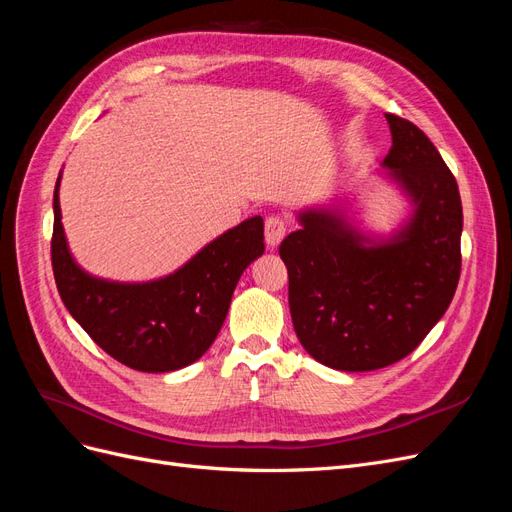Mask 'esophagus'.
<instances>
[{
  "instance_id": "esophagus-1",
  "label": "esophagus",
  "mask_w": 512,
  "mask_h": 512,
  "mask_svg": "<svg viewBox=\"0 0 512 512\" xmlns=\"http://www.w3.org/2000/svg\"><path fill=\"white\" fill-rule=\"evenodd\" d=\"M286 235V222L280 218V215H271V218L265 222V241L269 247H277L282 243Z\"/></svg>"
}]
</instances>
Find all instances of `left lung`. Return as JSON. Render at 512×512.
Here are the masks:
<instances>
[{
	"label": "left lung",
	"mask_w": 512,
	"mask_h": 512,
	"mask_svg": "<svg viewBox=\"0 0 512 512\" xmlns=\"http://www.w3.org/2000/svg\"><path fill=\"white\" fill-rule=\"evenodd\" d=\"M386 121L393 147L382 175L408 200L406 220L376 237L342 207H309L280 245L299 342L339 371H374L408 356L444 316L461 273L457 181L414 123Z\"/></svg>",
	"instance_id": "1"
}]
</instances>
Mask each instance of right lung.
<instances>
[{
    "label": "right lung",
    "instance_id": "right-lung-1",
    "mask_svg": "<svg viewBox=\"0 0 512 512\" xmlns=\"http://www.w3.org/2000/svg\"><path fill=\"white\" fill-rule=\"evenodd\" d=\"M53 194L51 258L59 297L85 333L113 359L147 374L198 361L218 337L239 277L265 252L260 215L226 230L183 267L149 282H113L74 260Z\"/></svg>",
    "mask_w": 512,
    "mask_h": 512
}]
</instances>
